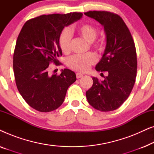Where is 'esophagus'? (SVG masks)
Here are the masks:
<instances>
[{"instance_id": "esophagus-1", "label": "esophagus", "mask_w": 154, "mask_h": 154, "mask_svg": "<svg viewBox=\"0 0 154 154\" xmlns=\"http://www.w3.org/2000/svg\"><path fill=\"white\" fill-rule=\"evenodd\" d=\"M76 78L77 79H80V78L83 77V73H76Z\"/></svg>"}]
</instances>
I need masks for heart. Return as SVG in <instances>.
<instances>
[{"instance_id":"b5f03b06","label":"heart","mask_w":154,"mask_h":154,"mask_svg":"<svg viewBox=\"0 0 154 154\" xmlns=\"http://www.w3.org/2000/svg\"><path fill=\"white\" fill-rule=\"evenodd\" d=\"M75 31L88 42H90L92 48L98 52L104 50L105 45L102 39H95L97 35L96 27L89 23H83L75 28ZM72 35L69 29H65L61 31L59 35V46L63 53H68L70 51V45ZM97 62V57L93 53L89 52L82 55H73L67 60V66L69 68L81 72H85Z\"/></svg>"}]
</instances>
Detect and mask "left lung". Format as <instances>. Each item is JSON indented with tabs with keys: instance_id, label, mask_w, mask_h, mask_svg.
Masks as SVG:
<instances>
[{
	"instance_id": "8db88e82",
	"label": "left lung",
	"mask_w": 154,
	"mask_h": 154,
	"mask_svg": "<svg viewBox=\"0 0 154 154\" xmlns=\"http://www.w3.org/2000/svg\"><path fill=\"white\" fill-rule=\"evenodd\" d=\"M84 14L104 26L106 46L95 69L108 73L103 81L92 78L93 85L86 92V97L97 110H116L125 102L135 83L137 61L134 40L119 14L107 11H88Z\"/></svg>"
}]
</instances>
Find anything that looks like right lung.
I'll return each mask as SVG.
<instances>
[{
    "label": "right lung",
    "mask_w": 154,
    "mask_h": 154,
    "mask_svg": "<svg viewBox=\"0 0 154 154\" xmlns=\"http://www.w3.org/2000/svg\"><path fill=\"white\" fill-rule=\"evenodd\" d=\"M83 13L43 14L27 21L17 37L13 54L17 88L31 107L50 112L64 102L68 88L76 81L73 71L64 69L60 75L50 73V63L62 64L59 35L65 26L80 20Z\"/></svg>",
    "instance_id": "add662e5"
}]
</instances>
